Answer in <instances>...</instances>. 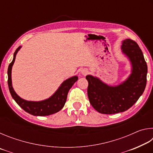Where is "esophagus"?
Here are the masks:
<instances>
[{
	"label": "esophagus",
	"instance_id": "34e87169",
	"mask_svg": "<svg viewBox=\"0 0 153 153\" xmlns=\"http://www.w3.org/2000/svg\"><path fill=\"white\" fill-rule=\"evenodd\" d=\"M82 74L83 76H86V74H88V71L86 70V69H84V70L82 71Z\"/></svg>",
	"mask_w": 153,
	"mask_h": 153
}]
</instances>
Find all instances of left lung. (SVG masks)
<instances>
[{
	"mask_svg": "<svg viewBox=\"0 0 153 153\" xmlns=\"http://www.w3.org/2000/svg\"><path fill=\"white\" fill-rule=\"evenodd\" d=\"M132 65L128 79L117 86H109L92 76H87L88 97L94 109L102 114H115L126 111L135 104L146 84L147 65L143 53L135 41L126 39L121 46Z\"/></svg>",
	"mask_w": 153,
	"mask_h": 153,
	"instance_id": "8db88e82",
	"label": "left lung"
}]
</instances>
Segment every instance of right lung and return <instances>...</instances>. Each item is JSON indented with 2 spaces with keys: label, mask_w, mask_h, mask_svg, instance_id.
Here are the masks:
<instances>
[{
  "label": "right lung",
  "mask_w": 153,
  "mask_h": 153,
  "mask_svg": "<svg viewBox=\"0 0 153 153\" xmlns=\"http://www.w3.org/2000/svg\"><path fill=\"white\" fill-rule=\"evenodd\" d=\"M20 48L21 46L18 47L14 53L13 59L11 63L9 64L8 71H7L9 89L13 98L23 109L31 115L35 116H47L57 113L64 107L69 90H70L74 83L77 81L78 77L77 76H74L66 79L65 81L62 83L61 86L59 88V89L56 90L55 94L46 100H42V101L33 102L27 101V100L22 99L14 91L11 82L12 66L15 62L16 54Z\"/></svg>",
  "instance_id": "right-lung-1"
}]
</instances>
